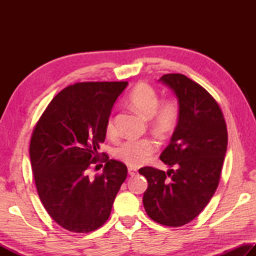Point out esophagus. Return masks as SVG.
Returning <instances> with one entry per match:
<instances>
[{"label":"esophagus","instance_id":"obj_1","mask_svg":"<svg viewBox=\"0 0 256 256\" xmlns=\"http://www.w3.org/2000/svg\"><path fill=\"white\" fill-rule=\"evenodd\" d=\"M136 172H138L136 168L128 167V174H130V175H131V176H134V175H136Z\"/></svg>","mask_w":256,"mask_h":256}]
</instances>
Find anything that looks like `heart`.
Returning a JSON list of instances; mask_svg holds the SVG:
<instances>
[{"label": "heart", "mask_w": 256, "mask_h": 256, "mask_svg": "<svg viewBox=\"0 0 256 256\" xmlns=\"http://www.w3.org/2000/svg\"><path fill=\"white\" fill-rule=\"evenodd\" d=\"M128 102L142 118L149 120L150 130L159 138H167L178 123V104L170 98L159 102L157 90L148 84H138L130 94ZM106 133L110 138L118 136L112 116L107 118ZM157 148V142L151 138L128 140L115 149V157L130 167H138L148 162Z\"/></svg>", "instance_id": "1"}]
</instances>
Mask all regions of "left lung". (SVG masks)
I'll list each match as a JSON object with an SVG mask.
<instances>
[{
    "instance_id": "8db88e82",
    "label": "left lung",
    "mask_w": 256,
    "mask_h": 256,
    "mask_svg": "<svg viewBox=\"0 0 256 256\" xmlns=\"http://www.w3.org/2000/svg\"><path fill=\"white\" fill-rule=\"evenodd\" d=\"M160 81L178 98L180 120L170 146L160 159L170 167L164 172L142 167L148 180L144 194L146 212L164 226L180 227L201 214L214 196L222 176L228 133L222 108L211 94L180 73Z\"/></svg>"
}]
</instances>
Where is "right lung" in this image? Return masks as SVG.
I'll list each match as a JSON object with an SVG mask.
<instances>
[{
	"label": "right lung",
	"instance_id": "obj_1",
	"mask_svg": "<svg viewBox=\"0 0 256 256\" xmlns=\"http://www.w3.org/2000/svg\"><path fill=\"white\" fill-rule=\"evenodd\" d=\"M128 82H78L46 107L30 138V162L42 206L52 219L72 232H90L110 218L128 167L99 154L112 107ZM103 157L100 158V154ZM106 162L90 178L92 164Z\"/></svg>",
	"mask_w": 256,
	"mask_h": 256
}]
</instances>
